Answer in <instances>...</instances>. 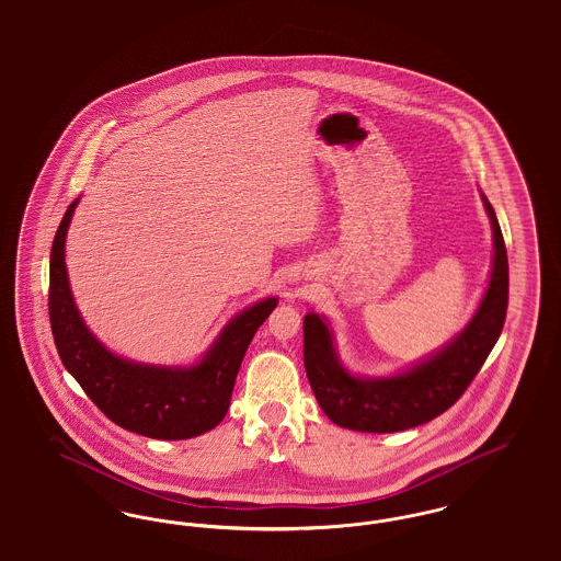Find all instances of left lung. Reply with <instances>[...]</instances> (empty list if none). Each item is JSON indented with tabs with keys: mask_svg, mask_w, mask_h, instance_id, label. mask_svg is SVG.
<instances>
[{
	"mask_svg": "<svg viewBox=\"0 0 561 561\" xmlns=\"http://www.w3.org/2000/svg\"><path fill=\"white\" fill-rule=\"evenodd\" d=\"M481 199L494 238L490 282L476 316L446 347L405 373L364 378L341 364L328 321L318 313L305 316V370L316 400L334 425L364 433L425 425L454 405L480 373L503 332L508 302L507 248L494 208L483 193Z\"/></svg>",
	"mask_w": 561,
	"mask_h": 561,
	"instance_id": "obj_1",
	"label": "left lung"
}]
</instances>
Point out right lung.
<instances>
[{
	"label": "right lung",
	"mask_w": 561,
	"mask_h": 561,
	"mask_svg": "<svg viewBox=\"0 0 561 561\" xmlns=\"http://www.w3.org/2000/svg\"><path fill=\"white\" fill-rule=\"evenodd\" d=\"M80 197L67 208L50 252V325L62 366L115 425L153 439H188L216 427L231 403L241 359L277 307L271 296L229 321L206 355L185 368L149 366L111 353L81 320L69 288L65 240Z\"/></svg>",
	"instance_id": "right-lung-1"
}]
</instances>
